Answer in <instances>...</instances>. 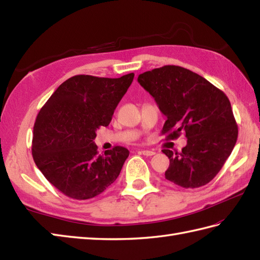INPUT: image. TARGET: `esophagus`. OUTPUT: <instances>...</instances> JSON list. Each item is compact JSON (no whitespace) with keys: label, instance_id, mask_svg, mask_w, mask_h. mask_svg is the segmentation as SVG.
<instances>
[{"label":"esophagus","instance_id":"obj_1","mask_svg":"<svg viewBox=\"0 0 260 260\" xmlns=\"http://www.w3.org/2000/svg\"><path fill=\"white\" fill-rule=\"evenodd\" d=\"M140 153L143 154V155H145V156H152V155H154V154H155V152L151 151V150H142V151H140Z\"/></svg>","mask_w":260,"mask_h":260}]
</instances>
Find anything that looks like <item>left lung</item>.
Returning <instances> with one entry per match:
<instances>
[{"instance_id": "8db88e82", "label": "left lung", "mask_w": 260, "mask_h": 260, "mask_svg": "<svg viewBox=\"0 0 260 260\" xmlns=\"http://www.w3.org/2000/svg\"><path fill=\"white\" fill-rule=\"evenodd\" d=\"M140 85L167 116L162 134L187 139L182 152H162L170 158L165 179L185 189L209 183L233 152L238 126L225 93L203 77L179 66H164L141 74Z\"/></svg>"}]
</instances>
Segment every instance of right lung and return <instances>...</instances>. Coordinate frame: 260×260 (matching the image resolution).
Masks as SVG:
<instances>
[{"label": "right lung", "mask_w": 260, "mask_h": 260, "mask_svg": "<svg viewBox=\"0 0 260 260\" xmlns=\"http://www.w3.org/2000/svg\"><path fill=\"white\" fill-rule=\"evenodd\" d=\"M134 74L120 78L77 75L60 85L33 126L32 156L38 169L71 199L101 194L118 178L129 151L123 146L98 154L96 131L108 126Z\"/></svg>", "instance_id": "add662e5"}]
</instances>
